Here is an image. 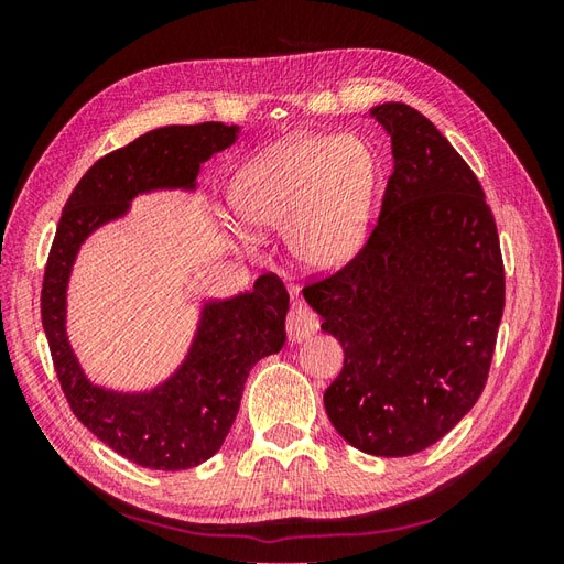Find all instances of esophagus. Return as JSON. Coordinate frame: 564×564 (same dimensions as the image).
<instances>
[{
  "mask_svg": "<svg viewBox=\"0 0 564 564\" xmlns=\"http://www.w3.org/2000/svg\"><path fill=\"white\" fill-rule=\"evenodd\" d=\"M319 329V319L313 308L303 303H296L286 315V338L289 344H303Z\"/></svg>",
  "mask_w": 564,
  "mask_h": 564,
  "instance_id": "1",
  "label": "esophagus"
}]
</instances>
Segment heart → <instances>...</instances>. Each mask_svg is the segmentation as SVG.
<instances>
[{"mask_svg": "<svg viewBox=\"0 0 564 564\" xmlns=\"http://www.w3.org/2000/svg\"><path fill=\"white\" fill-rule=\"evenodd\" d=\"M373 155L355 135H301L265 150L232 185V207L256 230H289L311 268L344 263L360 247Z\"/></svg>", "mask_w": 564, "mask_h": 564, "instance_id": "b5f03b06", "label": "heart"}]
</instances>
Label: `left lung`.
I'll return each instance as SVG.
<instances>
[{"label": "left lung", "instance_id": "8db88e82", "mask_svg": "<svg viewBox=\"0 0 564 564\" xmlns=\"http://www.w3.org/2000/svg\"><path fill=\"white\" fill-rule=\"evenodd\" d=\"M392 172L365 245L303 296L344 346L324 392L338 435L373 456L435 445L482 395L506 303L497 220L480 181L429 117L371 108Z\"/></svg>", "mask_w": 564, "mask_h": 564}]
</instances>
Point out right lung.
<instances>
[{
  "label": "right lung",
  "mask_w": 564,
  "mask_h": 564,
  "mask_svg": "<svg viewBox=\"0 0 564 564\" xmlns=\"http://www.w3.org/2000/svg\"><path fill=\"white\" fill-rule=\"evenodd\" d=\"M237 127L202 122L155 129L94 162L67 197L42 282V327L63 395L87 429L143 468L183 470L214 456L240 409L251 367L284 346L289 294L265 272L253 292L207 303L185 365L145 395L91 386L65 336V286L79 245L155 187H193L199 164L235 143Z\"/></svg>",
  "instance_id": "right-lung-1"
}]
</instances>
